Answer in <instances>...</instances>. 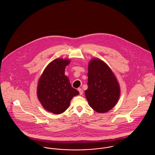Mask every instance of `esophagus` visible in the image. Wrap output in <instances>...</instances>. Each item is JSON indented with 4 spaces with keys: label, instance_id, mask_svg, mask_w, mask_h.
Here are the masks:
<instances>
[{
    "label": "esophagus",
    "instance_id": "esophagus-1",
    "mask_svg": "<svg viewBox=\"0 0 155 155\" xmlns=\"http://www.w3.org/2000/svg\"><path fill=\"white\" fill-rule=\"evenodd\" d=\"M78 92H79V93H80V95H82L83 94V90H82V89L78 88Z\"/></svg>",
    "mask_w": 155,
    "mask_h": 155
}]
</instances>
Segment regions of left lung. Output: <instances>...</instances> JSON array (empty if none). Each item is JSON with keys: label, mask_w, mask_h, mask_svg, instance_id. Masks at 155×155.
<instances>
[{"label": "left lung", "mask_w": 155, "mask_h": 155, "mask_svg": "<svg viewBox=\"0 0 155 155\" xmlns=\"http://www.w3.org/2000/svg\"><path fill=\"white\" fill-rule=\"evenodd\" d=\"M88 77L85 94L89 106L98 113L110 110L120 94L118 82L110 68L101 60L92 59L89 63Z\"/></svg>", "instance_id": "left-lung-1"}]
</instances>
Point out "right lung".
Segmentation results:
<instances>
[{"mask_svg": "<svg viewBox=\"0 0 155 155\" xmlns=\"http://www.w3.org/2000/svg\"><path fill=\"white\" fill-rule=\"evenodd\" d=\"M69 63L67 59L54 60L46 67L38 81L39 101L46 110L55 114L63 113L69 107L73 97L79 94L64 74Z\"/></svg>", "mask_w": 155, "mask_h": 155, "instance_id": "1", "label": "right lung"}]
</instances>
